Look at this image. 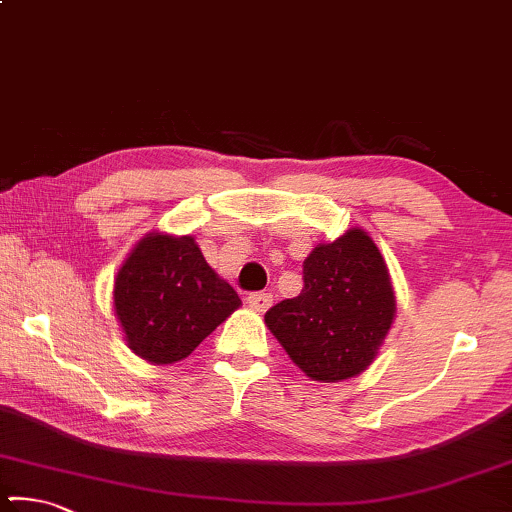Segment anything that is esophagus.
Returning <instances> with one entry per match:
<instances>
[{"label":"esophagus","instance_id":"esophagus-1","mask_svg":"<svg viewBox=\"0 0 512 512\" xmlns=\"http://www.w3.org/2000/svg\"><path fill=\"white\" fill-rule=\"evenodd\" d=\"M247 302H249L251 309H256V311H268V307L272 305V295L265 293V291L249 293V295H247Z\"/></svg>","mask_w":512,"mask_h":512}]
</instances>
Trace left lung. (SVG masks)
Masks as SVG:
<instances>
[{
	"label": "left lung",
	"instance_id": "left-lung-1",
	"mask_svg": "<svg viewBox=\"0 0 512 512\" xmlns=\"http://www.w3.org/2000/svg\"><path fill=\"white\" fill-rule=\"evenodd\" d=\"M298 298L268 309L265 325L309 379L335 383L372 365L395 318L379 247L360 228L318 244L302 265Z\"/></svg>",
	"mask_w": 512,
	"mask_h": 512
}]
</instances>
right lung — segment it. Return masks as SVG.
Instances as JSON below:
<instances>
[{
	"mask_svg": "<svg viewBox=\"0 0 512 512\" xmlns=\"http://www.w3.org/2000/svg\"><path fill=\"white\" fill-rule=\"evenodd\" d=\"M115 314L129 348L154 365H173L240 307L194 238L150 233L115 279Z\"/></svg>",
	"mask_w": 512,
	"mask_h": 512,
	"instance_id": "add662e5",
	"label": "right lung"
}]
</instances>
